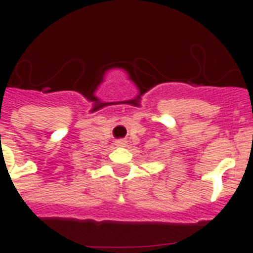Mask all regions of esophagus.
<instances>
[{
  "mask_svg": "<svg viewBox=\"0 0 253 253\" xmlns=\"http://www.w3.org/2000/svg\"><path fill=\"white\" fill-rule=\"evenodd\" d=\"M115 143H116V146H118V147H125V146H126V140H124V139H118Z\"/></svg>",
  "mask_w": 253,
  "mask_h": 253,
  "instance_id": "34e87169",
  "label": "esophagus"
}]
</instances>
